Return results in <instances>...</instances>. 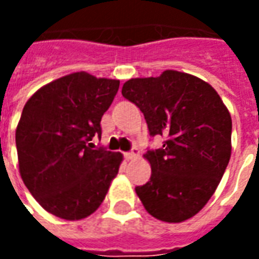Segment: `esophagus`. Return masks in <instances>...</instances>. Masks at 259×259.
<instances>
[{
	"mask_svg": "<svg viewBox=\"0 0 259 259\" xmlns=\"http://www.w3.org/2000/svg\"><path fill=\"white\" fill-rule=\"evenodd\" d=\"M137 157H139V150H137V148H133L130 152H126V154H124V158H126L127 161H130V159H136Z\"/></svg>",
	"mask_w": 259,
	"mask_h": 259,
	"instance_id": "esophagus-1",
	"label": "esophagus"
}]
</instances>
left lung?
<instances>
[{"label": "left lung", "instance_id": "1", "mask_svg": "<svg viewBox=\"0 0 259 259\" xmlns=\"http://www.w3.org/2000/svg\"><path fill=\"white\" fill-rule=\"evenodd\" d=\"M122 96L144 113L162 148L147 151L151 178L136 193L146 211L162 222L179 223L198 213L222 179L232 154V118L211 84L193 74L165 70L136 77Z\"/></svg>", "mask_w": 259, "mask_h": 259}]
</instances>
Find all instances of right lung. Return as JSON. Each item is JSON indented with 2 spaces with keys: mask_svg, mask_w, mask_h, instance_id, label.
Wrapping results in <instances>:
<instances>
[{
  "mask_svg": "<svg viewBox=\"0 0 259 259\" xmlns=\"http://www.w3.org/2000/svg\"><path fill=\"white\" fill-rule=\"evenodd\" d=\"M119 80L76 72L54 80L29 98L16 127L22 180L50 213L87 218L101 205L123 161L120 152L93 150L101 118Z\"/></svg>",
  "mask_w": 259,
  "mask_h": 259,
  "instance_id": "right-lung-1",
  "label": "right lung"
}]
</instances>
